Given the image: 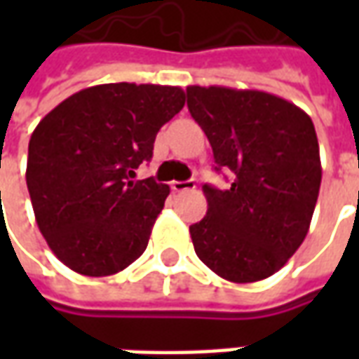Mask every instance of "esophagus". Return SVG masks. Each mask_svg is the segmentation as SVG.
<instances>
[{"label":"esophagus","instance_id":"esophagus-1","mask_svg":"<svg viewBox=\"0 0 359 359\" xmlns=\"http://www.w3.org/2000/svg\"><path fill=\"white\" fill-rule=\"evenodd\" d=\"M171 188L175 192H187V190H194L196 182L194 180H172Z\"/></svg>","mask_w":359,"mask_h":359}]
</instances>
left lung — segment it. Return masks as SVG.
<instances>
[{"mask_svg": "<svg viewBox=\"0 0 359 359\" xmlns=\"http://www.w3.org/2000/svg\"><path fill=\"white\" fill-rule=\"evenodd\" d=\"M188 111L208 136L226 190L203 184L208 213L190 225L198 257L231 283L271 277L308 234L321 187L316 126L278 95L188 86Z\"/></svg>", "mask_w": 359, "mask_h": 359, "instance_id": "1", "label": "left lung"}]
</instances>
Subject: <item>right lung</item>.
I'll list each match as a JSON object with an SVG mask.
<instances>
[{"instance_id":"add662e5","label":"right lung","mask_w":359,"mask_h":359,"mask_svg":"<svg viewBox=\"0 0 359 359\" xmlns=\"http://www.w3.org/2000/svg\"><path fill=\"white\" fill-rule=\"evenodd\" d=\"M184 102L179 86L100 84L69 95L38 123L28 144V194L40 233L69 269L107 277L144 254L169 187L134 177Z\"/></svg>"}]
</instances>
